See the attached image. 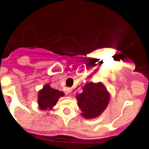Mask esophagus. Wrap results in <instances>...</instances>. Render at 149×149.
I'll return each instance as SVG.
<instances>
[{"label": "esophagus", "mask_w": 149, "mask_h": 149, "mask_svg": "<svg viewBox=\"0 0 149 149\" xmlns=\"http://www.w3.org/2000/svg\"><path fill=\"white\" fill-rule=\"evenodd\" d=\"M72 91V89L71 88H66V93L68 94H69V95L71 94Z\"/></svg>", "instance_id": "esophagus-1"}]
</instances>
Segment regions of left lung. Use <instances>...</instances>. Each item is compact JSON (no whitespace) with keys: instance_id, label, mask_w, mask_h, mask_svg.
I'll list each match as a JSON object with an SVG mask.
<instances>
[{"instance_id":"1","label":"left lung","mask_w":149,"mask_h":149,"mask_svg":"<svg viewBox=\"0 0 149 149\" xmlns=\"http://www.w3.org/2000/svg\"><path fill=\"white\" fill-rule=\"evenodd\" d=\"M81 116L86 119L97 117L109 104L110 95L102 83L89 82L83 88V92L77 96Z\"/></svg>"}]
</instances>
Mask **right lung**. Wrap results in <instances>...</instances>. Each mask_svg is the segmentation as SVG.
Listing matches in <instances>:
<instances>
[{
	"instance_id": "1",
	"label": "right lung",
	"mask_w": 149,
	"mask_h": 149,
	"mask_svg": "<svg viewBox=\"0 0 149 149\" xmlns=\"http://www.w3.org/2000/svg\"><path fill=\"white\" fill-rule=\"evenodd\" d=\"M65 94L63 92L54 89L50 87L49 84L45 85L38 93V105L41 110L52 109L56 105L59 97H63Z\"/></svg>"
}]
</instances>
